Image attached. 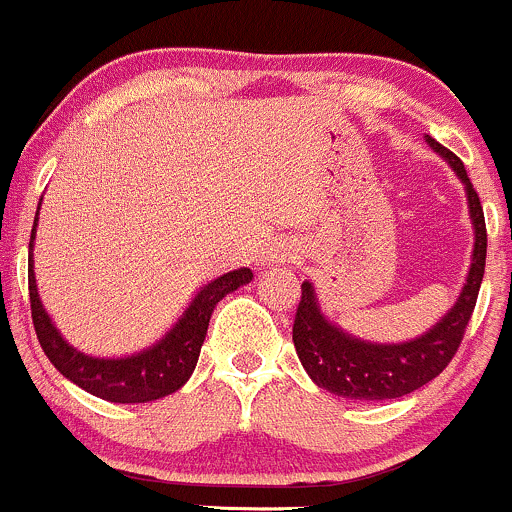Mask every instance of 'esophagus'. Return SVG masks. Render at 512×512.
<instances>
[{
  "label": "esophagus",
  "mask_w": 512,
  "mask_h": 512,
  "mask_svg": "<svg viewBox=\"0 0 512 512\" xmlns=\"http://www.w3.org/2000/svg\"><path fill=\"white\" fill-rule=\"evenodd\" d=\"M268 258H271V261H290V258H293V249H290V246H273Z\"/></svg>",
  "instance_id": "34e87169"
}]
</instances>
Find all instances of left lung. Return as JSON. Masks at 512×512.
<instances>
[{
  "instance_id": "8db88e82",
  "label": "left lung",
  "mask_w": 512,
  "mask_h": 512,
  "mask_svg": "<svg viewBox=\"0 0 512 512\" xmlns=\"http://www.w3.org/2000/svg\"><path fill=\"white\" fill-rule=\"evenodd\" d=\"M427 144L447 158L449 166L466 185L471 222L476 229L469 278L452 310L434 324L430 332L403 344H368L344 334L342 329L324 320L317 307L315 290L310 283H302L293 322V344L307 376L334 395H344L351 400H390L422 388L449 366L469 327L483 280V268H486V219H483L478 192L471 185L459 156H454L449 148L437 144L430 136H427Z\"/></svg>"
}]
</instances>
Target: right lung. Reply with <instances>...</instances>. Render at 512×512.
Returning <instances> with one entry per match:
<instances>
[{
    "mask_svg": "<svg viewBox=\"0 0 512 512\" xmlns=\"http://www.w3.org/2000/svg\"><path fill=\"white\" fill-rule=\"evenodd\" d=\"M36 222L38 212L34 229H31L29 249L34 246ZM251 278H254V273L249 268H239V271H232L207 283L161 342L141 351V354L126 356V359H92V356L80 354L78 349H73L60 337L51 317L43 310L41 300H38L34 263L29 268L31 317H34L41 349L46 351L51 364L65 378H70L75 386L97 395V398L109 400V403H148V400L166 398V395L185 386V381L195 371L197 359H200V349L202 342H205L214 305L239 285L249 283Z\"/></svg>",
    "mask_w": 512,
    "mask_h": 512,
    "instance_id": "1",
    "label": "right lung"
}]
</instances>
